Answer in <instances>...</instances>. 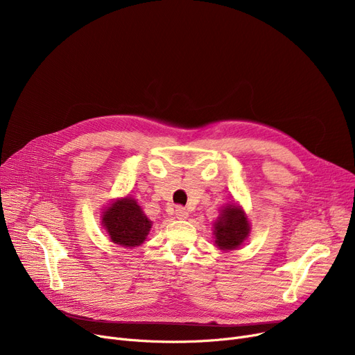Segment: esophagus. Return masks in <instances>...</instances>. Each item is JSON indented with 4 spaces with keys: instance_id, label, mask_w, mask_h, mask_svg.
<instances>
[{
    "instance_id": "34e87169",
    "label": "esophagus",
    "mask_w": 355,
    "mask_h": 355,
    "mask_svg": "<svg viewBox=\"0 0 355 355\" xmlns=\"http://www.w3.org/2000/svg\"><path fill=\"white\" fill-rule=\"evenodd\" d=\"M175 216H177V218H180V220H185L189 217V210L185 209V207H177L175 209Z\"/></svg>"
}]
</instances>
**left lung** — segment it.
Here are the masks:
<instances>
[{
	"label": "left lung",
	"instance_id": "obj_1",
	"mask_svg": "<svg viewBox=\"0 0 355 355\" xmlns=\"http://www.w3.org/2000/svg\"><path fill=\"white\" fill-rule=\"evenodd\" d=\"M250 233V225L246 213L240 206L229 204L221 210L214 221L216 246L220 250H234L243 245Z\"/></svg>",
	"mask_w": 355,
	"mask_h": 355
}]
</instances>
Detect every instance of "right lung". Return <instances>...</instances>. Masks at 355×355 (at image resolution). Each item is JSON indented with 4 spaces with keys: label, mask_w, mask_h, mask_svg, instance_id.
I'll return each mask as SVG.
<instances>
[{
    "label": "right lung",
    "mask_w": 355,
    "mask_h": 355,
    "mask_svg": "<svg viewBox=\"0 0 355 355\" xmlns=\"http://www.w3.org/2000/svg\"><path fill=\"white\" fill-rule=\"evenodd\" d=\"M102 225L114 243L130 249L144 243L153 221L144 214L137 200L125 197L103 210Z\"/></svg>",
    "instance_id": "add662e5"
}]
</instances>
